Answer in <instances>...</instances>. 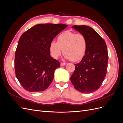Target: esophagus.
Wrapping results in <instances>:
<instances>
[{
	"instance_id": "obj_1",
	"label": "esophagus",
	"mask_w": 123,
	"mask_h": 123,
	"mask_svg": "<svg viewBox=\"0 0 123 123\" xmlns=\"http://www.w3.org/2000/svg\"><path fill=\"white\" fill-rule=\"evenodd\" d=\"M67 64V63H66V62H61V65L62 66H66Z\"/></svg>"
}]
</instances>
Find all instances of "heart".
Listing matches in <instances>:
<instances>
[{
  "instance_id": "obj_1",
  "label": "heart",
  "mask_w": 123,
  "mask_h": 123,
  "mask_svg": "<svg viewBox=\"0 0 123 123\" xmlns=\"http://www.w3.org/2000/svg\"><path fill=\"white\" fill-rule=\"evenodd\" d=\"M87 46V40L84 34L66 31L58 36L57 42L52 41L50 43L49 51L52 56L56 59L61 55L62 49L66 58L78 62L85 56Z\"/></svg>"
}]
</instances>
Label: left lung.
Segmentation results:
<instances>
[{
  "label": "left lung",
  "mask_w": 123,
  "mask_h": 123,
  "mask_svg": "<svg viewBox=\"0 0 123 123\" xmlns=\"http://www.w3.org/2000/svg\"><path fill=\"white\" fill-rule=\"evenodd\" d=\"M87 40L86 53L79 64H75L70 80L76 90L91 93L100 87L107 72L108 54L105 41L92 28L87 25H73Z\"/></svg>",
  "instance_id": "1"
}]
</instances>
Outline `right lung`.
I'll return each mask as SVG.
<instances>
[{"label":"right lung","mask_w":123,"mask_h":123,"mask_svg":"<svg viewBox=\"0 0 123 123\" xmlns=\"http://www.w3.org/2000/svg\"><path fill=\"white\" fill-rule=\"evenodd\" d=\"M67 25L42 24L34 25L21 35L15 54L17 79L25 90L43 91L49 87L55 70L61 63L52 58L49 45Z\"/></svg>","instance_id":"1"}]
</instances>
